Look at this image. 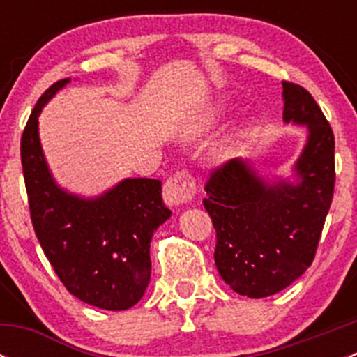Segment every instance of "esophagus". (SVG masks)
Segmentation results:
<instances>
[{"instance_id":"obj_1","label":"esophagus","mask_w":357,"mask_h":357,"mask_svg":"<svg viewBox=\"0 0 357 357\" xmlns=\"http://www.w3.org/2000/svg\"><path fill=\"white\" fill-rule=\"evenodd\" d=\"M197 192L195 179L188 172L181 171L169 178L164 185V202L169 207H178L193 199Z\"/></svg>"}]
</instances>
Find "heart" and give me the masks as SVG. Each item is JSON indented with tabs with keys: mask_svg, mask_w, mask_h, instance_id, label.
<instances>
[{
	"mask_svg": "<svg viewBox=\"0 0 357 357\" xmlns=\"http://www.w3.org/2000/svg\"><path fill=\"white\" fill-rule=\"evenodd\" d=\"M225 112H226V105H225V103H218V105H215V107H212V109L208 110L207 114H205V117H204V126H212V124H214V122H218L219 119H221L222 115H225ZM233 150H235V142H226L225 145H222L221 149H219L218 157H219V158H228V157H231Z\"/></svg>",
	"mask_w": 357,
	"mask_h": 357,
	"instance_id": "b5f03b06",
	"label": "heart"
}]
</instances>
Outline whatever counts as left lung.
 I'll list each match as a JSON object with an SVG mask.
<instances>
[{
    "mask_svg": "<svg viewBox=\"0 0 357 357\" xmlns=\"http://www.w3.org/2000/svg\"><path fill=\"white\" fill-rule=\"evenodd\" d=\"M283 122L307 139L290 178L269 179L250 158L212 172L204 207L215 228V268L236 294L269 297L304 275L314 259L335 186L332 128L311 93L283 81Z\"/></svg>",
    "mask_w": 357,
    "mask_h": 357,
    "instance_id": "1",
    "label": "left lung"
}]
</instances>
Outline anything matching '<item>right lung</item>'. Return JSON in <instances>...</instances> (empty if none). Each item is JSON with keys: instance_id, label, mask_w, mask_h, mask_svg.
Segmentation results:
<instances>
[{"instance_id": "add662e5", "label": "right lung", "mask_w": 357, "mask_h": 357, "mask_svg": "<svg viewBox=\"0 0 357 357\" xmlns=\"http://www.w3.org/2000/svg\"><path fill=\"white\" fill-rule=\"evenodd\" d=\"M68 82L62 79L43 93L20 142L32 226L74 297L107 311H126L149 287L150 242L171 211L158 179L126 178L98 197L75 195L55 181L43 153L38 119Z\"/></svg>"}]
</instances>
